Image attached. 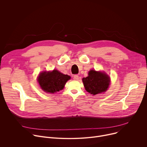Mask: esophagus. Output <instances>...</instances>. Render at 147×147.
Here are the masks:
<instances>
[{"mask_svg": "<svg viewBox=\"0 0 147 147\" xmlns=\"http://www.w3.org/2000/svg\"><path fill=\"white\" fill-rule=\"evenodd\" d=\"M74 79L76 80H78L79 79V77L77 74H76L74 76Z\"/></svg>", "mask_w": 147, "mask_h": 147, "instance_id": "34e87169", "label": "esophagus"}]
</instances>
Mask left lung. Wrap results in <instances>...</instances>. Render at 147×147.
<instances>
[{
  "mask_svg": "<svg viewBox=\"0 0 147 147\" xmlns=\"http://www.w3.org/2000/svg\"><path fill=\"white\" fill-rule=\"evenodd\" d=\"M86 90L93 95L105 92L110 85V77L105 72L91 70L82 79Z\"/></svg>",
  "mask_w": 147,
  "mask_h": 147,
  "instance_id": "1",
  "label": "left lung"
}]
</instances>
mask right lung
I'll use <instances>...</instances> for the list:
<instances>
[{
  "label": "right lung",
  "instance_id": "obj_1",
  "mask_svg": "<svg viewBox=\"0 0 147 147\" xmlns=\"http://www.w3.org/2000/svg\"><path fill=\"white\" fill-rule=\"evenodd\" d=\"M70 76L63 74L57 70L52 71L41 72L38 77V82L44 91L47 93L55 94L64 88L66 82Z\"/></svg>",
  "mask_w": 147,
  "mask_h": 147
}]
</instances>
